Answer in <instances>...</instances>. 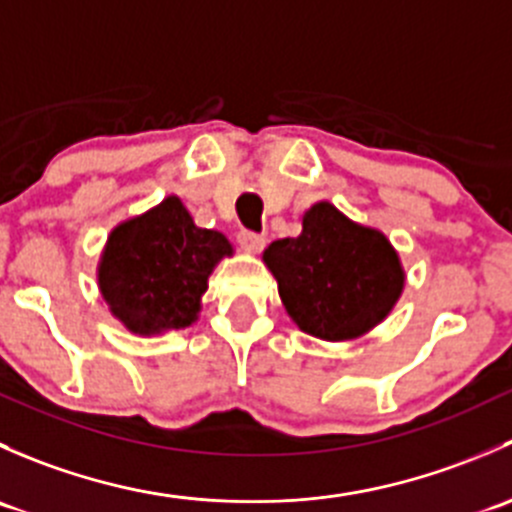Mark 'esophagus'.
Masks as SVG:
<instances>
[{"instance_id": "esophagus-1", "label": "esophagus", "mask_w": 512, "mask_h": 512, "mask_svg": "<svg viewBox=\"0 0 512 512\" xmlns=\"http://www.w3.org/2000/svg\"><path fill=\"white\" fill-rule=\"evenodd\" d=\"M237 242H240V247H245L247 252H260L262 247H265V235H260V232H252V230H240Z\"/></svg>"}]
</instances>
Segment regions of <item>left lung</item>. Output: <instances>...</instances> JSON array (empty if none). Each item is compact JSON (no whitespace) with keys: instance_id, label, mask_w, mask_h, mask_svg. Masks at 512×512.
<instances>
[{"instance_id":"left-lung-1","label":"left lung","mask_w":512,"mask_h":512,"mask_svg":"<svg viewBox=\"0 0 512 512\" xmlns=\"http://www.w3.org/2000/svg\"><path fill=\"white\" fill-rule=\"evenodd\" d=\"M265 265L294 324L327 342L369 332L404 289V270L389 240L344 218L332 203L307 210L299 237L272 242Z\"/></svg>"}]
</instances>
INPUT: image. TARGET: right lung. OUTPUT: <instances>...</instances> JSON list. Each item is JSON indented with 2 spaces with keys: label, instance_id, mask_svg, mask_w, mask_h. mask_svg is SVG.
<instances>
[{
  "label": "right lung",
  "instance_id": "1",
  "mask_svg": "<svg viewBox=\"0 0 512 512\" xmlns=\"http://www.w3.org/2000/svg\"><path fill=\"white\" fill-rule=\"evenodd\" d=\"M232 255L223 232L198 227L175 195L108 235L98 287L131 332L158 334L198 319L200 297L220 257Z\"/></svg>",
  "mask_w": 512,
  "mask_h": 512
}]
</instances>
